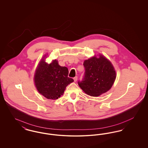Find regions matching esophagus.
<instances>
[{"label":"esophagus","instance_id":"esophagus-1","mask_svg":"<svg viewBox=\"0 0 148 148\" xmlns=\"http://www.w3.org/2000/svg\"><path fill=\"white\" fill-rule=\"evenodd\" d=\"M73 79H74V82H77V77H75L73 78Z\"/></svg>","mask_w":148,"mask_h":148}]
</instances>
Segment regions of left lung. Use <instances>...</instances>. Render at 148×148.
Listing matches in <instances>:
<instances>
[{"mask_svg": "<svg viewBox=\"0 0 148 148\" xmlns=\"http://www.w3.org/2000/svg\"><path fill=\"white\" fill-rule=\"evenodd\" d=\"M84 74L77 83L88 95L97 97L108 91L116 78L115 71L112 63L105 56L99 55L85 60Z\"/></svg>", "mask_w": 148, "mask_h": 148, "instance_id": "1", "label": "left lung"}]
</instances>
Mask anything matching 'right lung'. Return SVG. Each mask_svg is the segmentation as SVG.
<instances>
[{
	"mask_svg": "<svg viewBox=\"0 0 148 148\" xmlns=\"http://www.w3.org/2000/svg\"><path fill=\"white\" fill-rule=\"evenodd\" d=\"M68 74V69L60 66L56 60L48 64L42 59L34 75L36 88L45 98L57 99L63 94L67 85L74 82Z\"/></svg>",
	"mask_w": 148,
	"mask_h": 148,
	"instance_id": "add662e5",
	"label": "right lung"
}]
</instances>
